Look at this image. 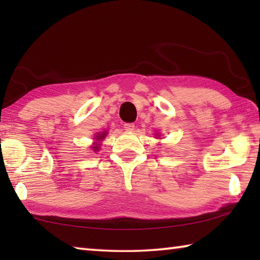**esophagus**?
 Instances as JSON below:
<instances>
[{"instance_id":"34e87169","label":"esophagus","mask_w":260,"mask_h":260,"mask_svg":"<svg viewBox=\"0 0 260 260\" xmlns=\"http://www.w3.org/2000/svg\"><path fill=\"white\" fill-rule=\"evenodd\" d=\"M124 128L127 132H132V131H134L135 125L133 124V122H126V124H124Z\"/></svg>"}]
</instances>
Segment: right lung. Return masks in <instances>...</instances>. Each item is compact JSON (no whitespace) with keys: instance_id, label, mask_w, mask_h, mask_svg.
<instances>
[{"instance_id":"right-lung-1","label":"right lung","mask_w":260,"mask_h":260,"mask_svg":"<svg viewBox=\"0 0 260 260\" xmlns=\"http://www.w3.org/2000/svg\"><path fill=\"white\" fill-rule=\"evenodd\" d=\"M104 136H105V132H103L102 134H100V135L96 136V140H102V139H104ZM98 147H99V144H96V146H94V150L95 151H98Z\"/></svg>"}]
</instances>
